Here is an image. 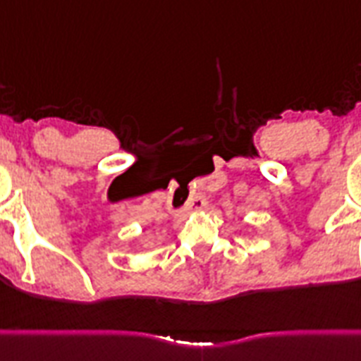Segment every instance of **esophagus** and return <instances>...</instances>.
<instances>
[{
    "label": "esophagus",
    "instance_id": "34e87169",
    "mask_svg": "<svg viewBox=\"0 0 361 361\" xmlns=\"http://www.w3.org/2000/svg\"><path fill=\"white\" fill-rule=\"evenodd\" d=\"M205 204H207V202H205L204 196H192V198L189 200V204H187V211H189V209H196V211H198V209H204Z\"/></svg>",
    "mask_w": 361,
    "mask_h": 361
}]
</instances>
